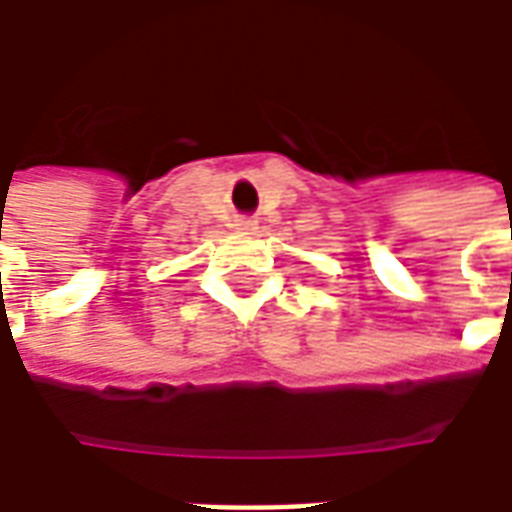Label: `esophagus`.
Listing matches in <instances>:
<instances>
[{"mask_svg": "<svg viewBox=\"0 0 512 512\" xmlns=\"http://www.w3.org/2000/svg\"><path fill=\"white\" fill-rule=\"evenodd\" d=\"M255 224V216H238V219H235V227H238V230H255Z\"/></svg>", "mask_w": 512, "mask_h": 512, "instance_id": "1", "label": "esophagus"}]
</instances>
